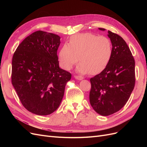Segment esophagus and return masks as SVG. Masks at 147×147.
<instances>
[{
	"mask_svg": "<svg viewBox=\"0 0 147 147\" xmlns=\"http://www.w3.org/2000/svg\"><path fill=\"white\" fill-rule=\"evenodd\" d=\"M74 78H75V79L78 80H82L83 79V78L82 77H81V76H76V75H75Z\"/></svg>",
	"mask_w": 147,
	"mask_h": 147,
	"instance_id": "1",
	"label": "esophagus"
}]
</instances>
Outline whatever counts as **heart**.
Returning <instances> with one entry per match:
<instances>
[{
    "instance_id": "heart-1",
    "label": "heart",
    "mask_w": 147,
    "mask_h": 147,
    "mask_svg": "<svg viewBox=\"0 0 147 147\" xmlns=\"http://www.w3.org/2000/svg\"><path fill=\"white\" fill-rule=\"evenodd\" d=\"M112 55V45L108 38L83 33L73 35L69 43L64 44L58 58L61 66L65 70H70L80 60L81 63L76 69L78 73L95 75L106 67Z\"/></svg>"
}]
</instances>
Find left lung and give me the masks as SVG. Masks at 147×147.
<instances>
[{"mask_svg":"<svg viewBox=\"0 0 147 147\" xmlns=\"http://www.w3.org/2000/svg\"><path fill=\"white\" fill-rule=\"evenodd\" d=\"M105 31L103 28H99ZM112 55L106 67L90 79L91 105L102 116H108L126 104L135 85V61L126 42L108 30Z\"/></svg>","mask_w":147,"mask_h":147,"instance_id":"1","label":"left lung"}]
</instances>
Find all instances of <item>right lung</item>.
I'll use <instances>...</instances> for the list:
<instances>
[{"instance_id":"add662e5","label":"right lung","mask_w":147,"mask_h":147,"mask_svg":"<svg viewBox=\"0 0 147 147\" xmlns=\"http://www.w3.org/2000/svg\"><path fill=\"white\" fill-rule=\"evenodd\" d=\"M59 35L36 31L22 42L12 59L11 82L24 107L37 115L59 107L71 74L59 66Z\"/></svg>"}]
</instances>
